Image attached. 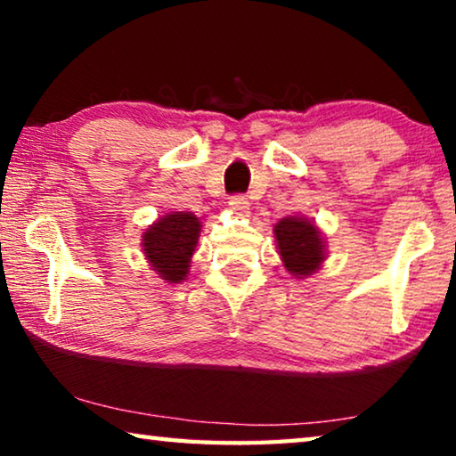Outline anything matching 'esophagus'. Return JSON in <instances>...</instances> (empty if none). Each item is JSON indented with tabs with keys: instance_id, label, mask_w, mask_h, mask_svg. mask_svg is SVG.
Listing matches in <instances>:
<instances>
[{
	"instance_id": "obj_1",
	"label": "esophagus",
	"mask_w": 456,
	"mask_h": 456,
	"mask_svg": "<svg viewBox=\"0 0 456 456\" xmlns=\"http://www.w3.org/2000/svg\"><path fill=\"white\" fill-rule=\"evenodd\" d=\"M230 208H232L236 214H247L248 209V199L245 195H232L228 201Z\"/></svg>"
}]
</instances>
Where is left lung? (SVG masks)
Masks as SVG:
<instances>
[{"instance_id": "1", "label": "left lung", "mask_w": 456, "mask_h": 456, "mask_svg": "<svg viewBox=\"0 0 456 456\" xmlns=\"http://www.w3.org/2000/svg\"><path fill=\"white\" fill-rule=\"evenodd\" d=\"M284 267L292 276H311L323 261V240L315 224L303 217H284L273 226Z\"/></svg>"}]
</instances>
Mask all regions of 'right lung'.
<instances>
[{
    "mask_svg": "<svg viewBox=\"0 0 456 456\" xmlns=\"http://www.w3.org/2000/svg\"><path fill=\"white\" fill-rule=\"evenodd\" d=\"M201 224L189 211H174L161 217L142 234L145 257L153 270L167 282H183L189 273L191 255L195 251Z\"/></svg>",
    "mask_w": 456,
    "mask_h": 456,
    "instance_id": "right-lung-1",
    "label": "right lung"
}]
</instances>
